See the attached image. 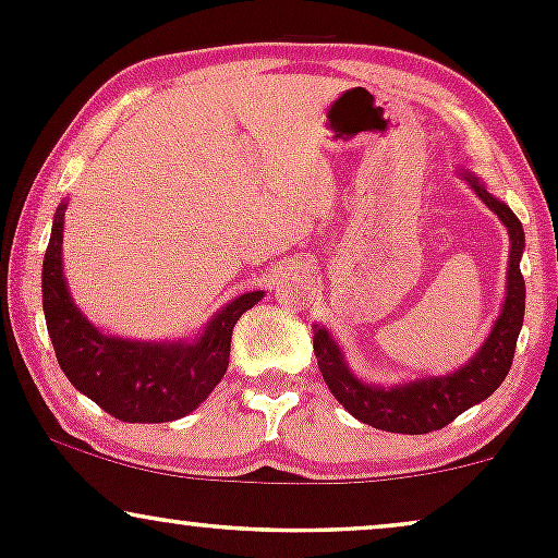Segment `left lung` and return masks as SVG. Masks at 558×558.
<instances>
[{
	"mask_svg": "<svg viewBox=\"0 0 558 558\" xmlns=\"http://www.w3.org/2000/svg\"><path fill=\"white\" fill-rule=\"evenodd\" d=\"M475 185L477 196L488 204L490 213L498 215V220L509 228L511 254H509V286H506V304L496 328L490 330L488 341L477 351L475 360L466 362V367L446 377H430V380L409 383V386L396 388H377L364 386L349 373L343 364L341 351L330 341L328 330H315V356L325 383L332 390L338 401L354 414L356 420L367 422L377 430L388 433H407L422 435L446 427L459 414L466 412L472 403H480L504 383L509 375L511 362H514L517 338H520L522 319H524V278L520 272V257L524 248L522 222L517 215L506 207L504 202L493 198L485 185H480L475 178L470 181Z\"/></svg>",
	"mask_w": 558,
	"mask_h": 558,
	"instance_id": "8db88e82",
	"label": "left lung"
}]
</instances>
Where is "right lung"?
<instances>
[{
	"mask_svg": "<svg viewBox=\"0 0 558 558\" xmlns=\"http://www.w3.org/2000/svg\"><path fill=\"white\" fill-rule=\"evenodd\" d=\"M62 217L65 204L54 215L41 272L44 317L62 373L114 420L170 422L194 412L226 375L233 325L262 293H243L230 301L191 345L101 336L75 310L62 278Z\"/></svg>",
	"mask_w": 558,
	"mask_h": 558,
	"instance_id": "1",
	"label": "right lung"
}]
</instances>
